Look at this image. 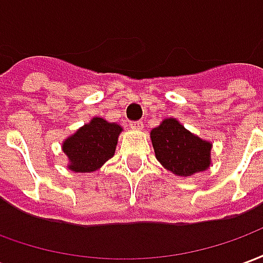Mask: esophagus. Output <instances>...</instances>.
Listing matches in <instances>:
<instances>
[{
	"label": "esophagus",
	"mask_w": 263,
	"mask_h": 263,
	"mask_svg": "<svg viewBox=\"0 0 263 263\" xmlns=\"http://www.w3.org/2000/svg\"><path fill=\"white\" fill-rule=\"evenodd\" d=\"M131 126L134 129H142L143 124L142 121H135V122H131Z\"/></svg>",
	"instance_id": "esophagus-1"
}]
</instances>
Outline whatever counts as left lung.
Wrapping results in <instances>:
<instances>
[{"label": "left lung", "instance_id": "left-lung-1", "mask_svg": "<svg viewBox=\"0 0 263 263\" xmlns=\"http://www.w3.org/2000/svg\"><path fill=\"white\" fill-rule=\"evenodd\" d=\"M156 159L173 175L189 177L211 163V143L187 131L175 118H166L151 131Z\"/></svg>", "mask_w": 263, "mask_h": 263}]
</instances>
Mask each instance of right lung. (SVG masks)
Segmentation results:
<instances>
[{
	"label": "right lung",
	"mask_w": 263,
	"mask_h": 263,
	"mask_svg": "<svg viewBox=\"0 0 263 263\" xmlns=\"http://www.w3.org/2000/svg\"><path fill=\"white\" fill-rule=\"evenodd\" d=\"M122 128L115 122L94 117L88 124L65 139L63 152L69 158L71 172L90 173L114 156L118 137Z\"/></svg>",
	"instance_id": "add662e5"
}]
</instances>
